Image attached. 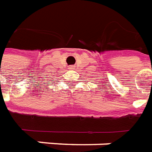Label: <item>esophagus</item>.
I'll use <instances>...</instances> for the list:
<instances>
[{"instance_id": "34e87169", "label": "esophagus", "mask_w": 152, "mask_h": 152, "mask_svg": "<svg viewBox=\"0 0 152 152\" xmlns=\"http://www.w3.org/2000/svg\"><path fill=\"white\" fill-rule=\"evenodd\" d=\"M69 69L72 70V69H74V66H69Z\"/></svg>"}]
</instances>
